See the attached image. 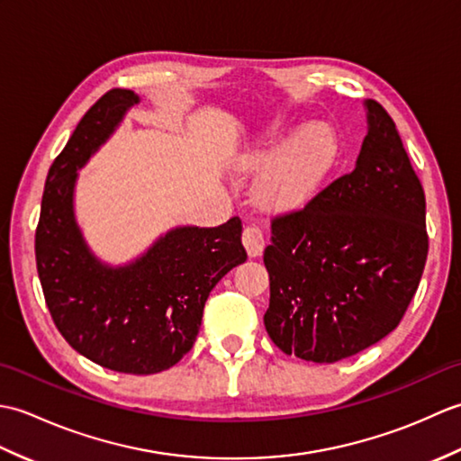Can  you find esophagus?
<instances>
[{
	"instance_id": "esophagus-1",
	"label": "esophagus",
	"mask_w": 461,
	"mask_h": 461,
	"mask_svg": "<svg viewBox=\"0 0 461 461\" xmlns=\"http://www.w3.org/2000/svg\"><path fill=\"white\" fill-rule=\"evenodd\" d=\"M241 241H243V246H246L249 258H259L263 253V248H266L263 233L259 228H256V225H248V228L243 230Z\"/></svg>"
}]
</instances>
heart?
<instances>
[{
    "instance_id": "1",
    "label": "heart",
    "mask_w": 461,
    "mask_h": 461,
    "mask_svg": "<svg viewBox=\"0 0 461 461\" xmlns=\"http://www.w3.org/2000/svg\"><path fill=\"white\" fill-rule=\"evenodd\" d=\"M339 152V134L330 124L312 122L297 131L287 119H273L243 154L241 166L263 172L256 188L263 208L289 212L305 205L321 190Z\"/></svg>"
}]
</instances>
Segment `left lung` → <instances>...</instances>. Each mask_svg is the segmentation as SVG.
Masks as SVG:
<instances>
[{"instance_id":"8db88e82","label":"left lung","mask_w":461,"mask_h":461,"mask_svg":"<svg viewBox=\"0 0 461 461\" xmlns=\"http://www.w3.org/2000/svg\"><path fill=\"white\" fill-rule=\"evenodd\" d=\"M355 170L273 220L267 335L311 362H337L393 332L428 258L426 198L394 121L365 101Z\"/></svg>"}]
</instances>
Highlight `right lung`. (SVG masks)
Returning a JSON list of instances; mask_svg holds the SVG:
<instances>
[{
	"mask_svg": "<svg viewBox=\"0 0 461 461\" xmlns=\"http://www.w3.org/2000/svg\"><path fill=\"white\" fill-rule=\"evenodd\" d=\"M140 96L113 89L77 124L47 174L35 259L49 312L79 355L124 375H154L194 347L218 281L248 259L241 221L178 225L142 256L111 266L95 256L75 215L79 170Z\"/></svg>",
	"mask_w": 461,
	"mask_h": 461,
	"instance_id": "obj_1",
	"label": "right lung"
}]
</instances>
